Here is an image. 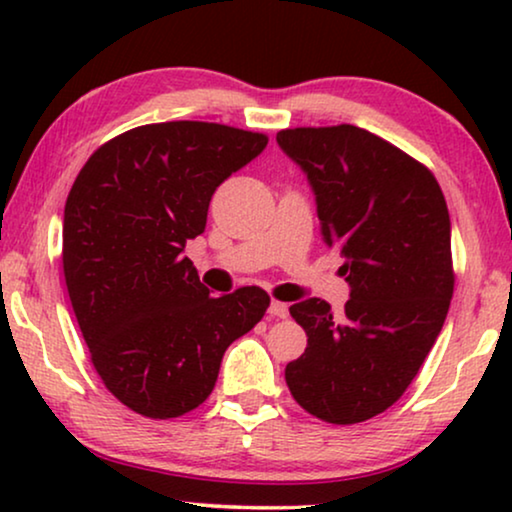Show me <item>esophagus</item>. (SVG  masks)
<instances>
[{
    "mask_svg": "<svg viewBox=\"0 0 512 512\" xmlns=\"http://www.w3.org/2000/svg\"><path fill=\"white\" fill-rule=\"evenodd\" d=\"M270 317H277V319H284L286 314H289V305L286 303H279V300H272L270 307H268Z\"/></svg>",
    "mask_w": 512,
    "mask_h": 512,
    "instance_id": "esophagus-1",
    "label": "esophagus"
}]
</instances>
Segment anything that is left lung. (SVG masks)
<instances>
[{
  "mask_svg": "<svg viewBox=\"0 0 512 512\" xmlns=\"http://www.w3.org/2000/svg\"><path fill=\"white\" fill-rule=\"evenodd\" d=\"M277 144L305 172L349 284L340 317L321 298L291 305L307 349L286 366V384L324 422H366L403 396L445 324L450 212L424 165L356 125L282 130Z\"/></svg>",
  "mask_w": 512,
  "mask_h": 512,
  "instance_id": "obj_1",
  "label": "left lung"
}]
</instances>
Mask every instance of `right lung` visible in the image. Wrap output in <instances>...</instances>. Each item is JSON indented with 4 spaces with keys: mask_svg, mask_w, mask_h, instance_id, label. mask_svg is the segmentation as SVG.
I'll use <instances>...</instances> for the list:
<instances>
[{
    "mask_svg": "<svg viewBox=\"0 0 512 512\" xmlns=\"http://www.w3.org/2000/svg\"><path fill=\"white\" fill-rule=\"evenodd\" d=\"M265 146V135L219 123L142 125L100 146L69 191V300L104 387L139 415L198 408L230 342L268 310L258 286L214 298L184 256L216 188Z\"/></svg>",
    "mask_w": 512,
    "mask_h": 512,
    "instance_id": "add662e5",
    "label": "right lung"
}]
</instances>
